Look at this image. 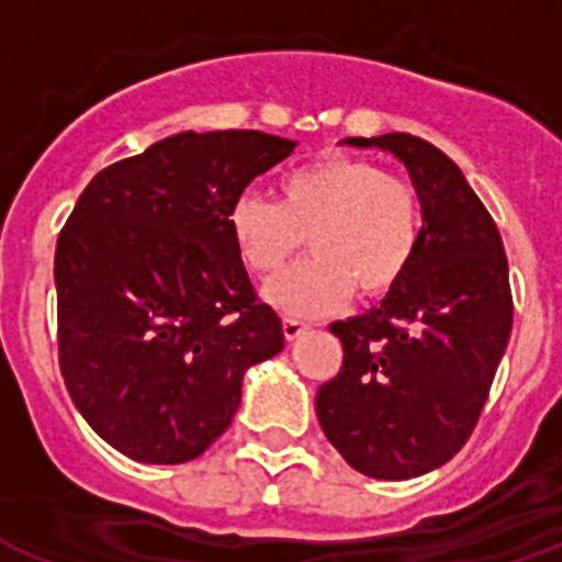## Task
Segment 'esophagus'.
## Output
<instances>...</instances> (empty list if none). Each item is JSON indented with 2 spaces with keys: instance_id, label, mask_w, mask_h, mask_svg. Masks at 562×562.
<instances>
[{
  "instance_id": "obj_1",
  "label": "esophagus",
  "mask_w": 562,
  "mask_h": 562,
  "mask_svg": "<svg viewBox=\"0 0 562 562\" xmlns=\"http://www.w3.org/2000/svg\"><path fill=\"white\" fill-rule=\"evenodd\" d=\"M282 331H285V339H296L300 334L308 331V323L300 317H285L282 319Z\"/></svg>"
}]
</instances>
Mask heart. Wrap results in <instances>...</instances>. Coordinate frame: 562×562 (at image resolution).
<instances>
[{"instance_id": "1", "label": "heart", "mask_w": 562, "mask_h": 562, "mask_svg": "<svg viewBox=\"0 0 562 562\" xmlns=\"http://www.w3.org/2000/svg\"><path fill=\"white\" fill-rule=\"evenodd\" d=\"M419 200L408 179L357 157H323L280 179L277 202L243 193L231 202L228 234L254 277H273L305 243L314 257L268 285L280 308L317 314L391 291L419 245Z\"/></svg>"}]
</instances>
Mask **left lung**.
<instances>
[{
  "label": "left lung",
  "mask_w": 562,
  "mask_h": 562,
  "mask_svg": "<svg viewBox=\"0 0 562 562\" xmlns=\"http://www.w3.org/2000/svg\"><path fill=\"white\" fill-rule=\"evenodd\" d=\"M391 150L417 188L412 268L376 308L337 319L339 374L317 391L325 437L366 477L449 463L477 426L512 334L508 259L492 214L440 148L412 134L346 139Z\"/></svg>",
  "instance_id": "1"
}]
</instances>
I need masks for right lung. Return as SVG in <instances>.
<instances>
[{"label": "right lung", "mask_w": 562, "mask_h": 562, "mask_svg": "<svg viewBox=\"0 0 562 562\" xmlns=\"http://www.w3.org/2000/svg\"><path fill=\"white\" fill-rule=\"evenodd\" d=\"M291 150L262 131L159 139L102 168L56 239L65 385L136 463L200 457L231 426L245 371L285 346L234 251L228 209Z\"/></svg>", "instance_id": "1"}]
</instances>
